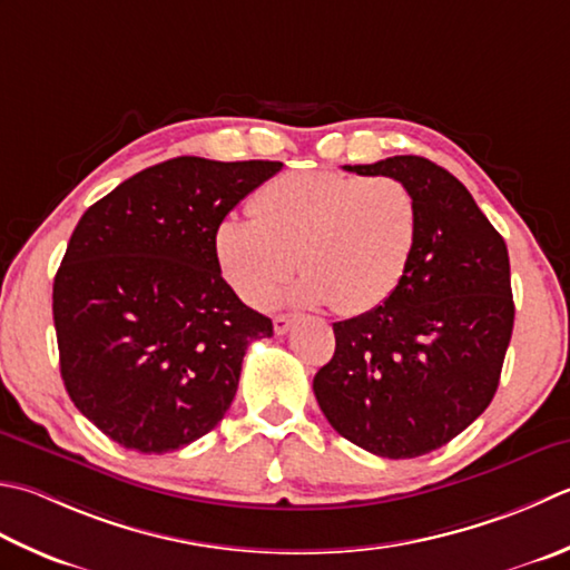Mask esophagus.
Returning <instances> with one entry per match:
<instances>
[{
    "instance_id": "obj_1",
    "label": "esophagus",
    "mask_w": 570,
    "mask_h": 570,
    "mask_svg": "<svg viewBox=\"0 0 570 570\" xmlns=\"http://www.w3.org/2000/svg\"><path fill=\"white\" fill-rule=\"evenodd\" d=\"M294 323H296L294 316H284V314L274 316V331H276V336H284V333L292 331Z\"/></svg>"
}]
</instances>
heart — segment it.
Masks as SVG:
<instances>
[{"label":"heart","mask_w":570,"mask_h":570,"mask_svg":"<svg viewBox=\"0 0 570 570\" xmlns=\"http://www.w3.org/2000/svg\"><path fill=\"white\" fill-rule=\"evenodd\" d=\"M252 219L225 217L212 249L232 292L266 306L296 266L294 304L365 314L395 294L420 237V207L395 177L331 170L278 175L254 195Z\"/></svg>","instance_id":"1"}]
</instances>
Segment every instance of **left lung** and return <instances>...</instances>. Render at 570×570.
I'll use <instances>...</instances> for the list:
<instances>
[{
    "instance_id": "1",
    "label": "left lung",
    "mask_w": 570,
    "mask_h": 570,
    "mask_svg": "<svg viewBox=\"0 0 570 570\" xmlns=\"http://www.w3.org/2000/svg\"><path fill=\"white\" fill-rule=\"evenodd\" d=\"M343 167L407 185L420 237L393 296L333 323L336 353L314 393L341 438L410 460L454 440L492 403L514 331L509 252L470 189L432 160Z\"/></svg>"
}]
</instances>
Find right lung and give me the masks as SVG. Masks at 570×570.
Masks as SVG:
<instances>
[{"label":"right lung","instance_id":"add662e5","mask_svg":"<svg viewBox=\"0 0 570 570\" xmlns=\"http://www.w3.org/2000/svg\"><path fill=\"white\" fill-rule=\"evenodd\" d=\"M282 163L165 160L83 212L53 278L66 393L140 454L185 448L225 417L247 345L274 333L244 306L212 237Z\"/></svg>","mask_w":570,"mask_h":570}]
</instances>
